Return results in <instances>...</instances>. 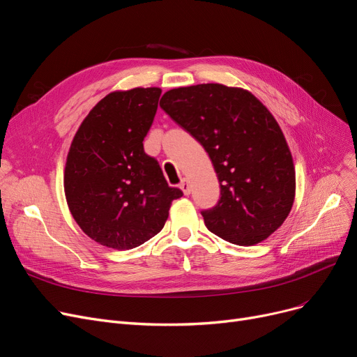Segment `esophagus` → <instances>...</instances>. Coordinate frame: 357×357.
I'll use <instances>...</instances> for the list:
<instances>
[{"mask_svg":"<svg viewBox=\"0 0 357 357\" xmlns=\"http://www.w3.org/2000/svg\"><path fill=\"white\" fill-rule=\"evenodd\" d=\"M179 188L183 191L185 195H190L191 194V185H190L188 179H182V182L179 183Z\"/></svg>","mask_w":357,"mask_h":357,"instance_id":"esophagus-1","label":"esophagus"}]
</instances>
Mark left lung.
I'll return each instance as SVG.
<instances>
[{
  "label": "left lung",
  "instance_id": "left-lung-1",
  "mask_svg": "<svg viewBox=\"0 0 357 357\" xmlns=\"http://www.w3.org/2000/svg\"><path fill=\"white\" fill-rule=\"evenodd\" d=\"M160 108L214 165L220 199L201 211L211 233L253 246L282 226L295 198L294 162L282 130L253 93L199 84L165 92Z\"/></svg>",
  "mask_w": 357,
  "mask_h": 357
}]
</instances>
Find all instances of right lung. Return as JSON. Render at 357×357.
Instances as JSON below:
<instances>
[{
	"label": "right lung",
	"instance_id": "1",
	"mask_svg": "<svg viewBox=\"0 0 357 357\" xmlns=\"http://www.w3.org/2000/svg\"><path fill=\"white\" fill-rule=\"evenodd\" d=\"M159 88L111 92L82 121L65 167L69 210L82 231L102 246L128 250L156 236L174 199L158 160L144 153Z\"/></svg>",
	"mask_w": 357,
	"mask_h": 357
}]
</instances>
